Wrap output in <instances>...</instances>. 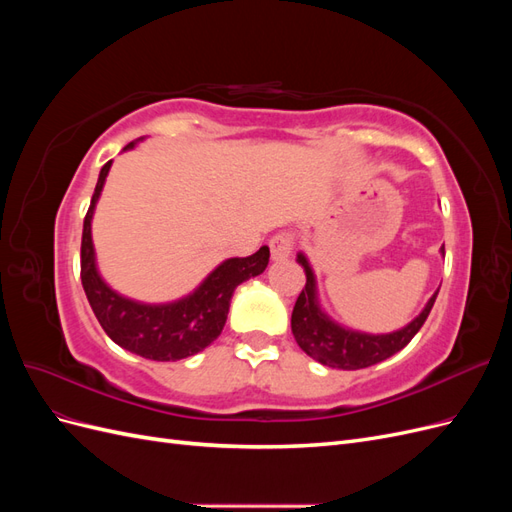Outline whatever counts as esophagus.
<instances>
[{"label": "esophagus", "mask_w": 512, "mask_h": 512, "mask_svg": "<svg viewBox=\"0 0 512 512\" xmlns=\"http://www.w3.org/2000/svg\"><path fill=\"white\" fill-rule=\"evenodd\" d=\"M292 245H294V237L290 232H277V235L269 241L271 247V258L277 260H286L292 254Z\"/></svg>", "instance_id": "obj_1"}]
</instances>
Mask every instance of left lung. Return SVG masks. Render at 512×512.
<instances>
[{"instance_id": "obj_1", "label": "left lung", "mask_w": 512, "mask_h": 512, "mask_svg": "<svg viewBox=\"0 0 512 512\" xmlns=\"http://www.w3.org/2000/svg\"><path fill=\"white\" fill-rule=\"evenodd\" d=\"M297 262L303 267L307 282L292 309V335L305 354L312 356L318 363L335 369H363L386 361L401 348H406L410 344V339L425 324L438 297V292H433V297L427 301L423 312L399 331L384 335L352 331L342 327V324H337L322 312L318 303L316 275L312 267H309V260L303 254H299Z\"/></svg>"}]
</instances>
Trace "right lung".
Wrapping results in <instances>:
<instances>
[{"label":"right lung","mask_w":512,"mask_h":512,"mask_svg":"<svg viewBox=\"0 0 512 512\" xmlns=\"http://www.w3.org/2000/svg\"><path fill=\"white\" fill-rule=\"evenodd\" d=\"M138 141L123 149H134ZM113 162L100 170L91 205L83 222L81 241V282L87 301L94 309L106 335L123 350H130L151 361H179L205 350L222 333L232 292L250 277L260 275L269 265V247L247 258H228L213 269L207 280L192 294L173 303L149 305L121 297L108 286L96 267L94 241H91V218L104 188V181Z\"/></svg>","instance_id":"1"}]
</instances>
